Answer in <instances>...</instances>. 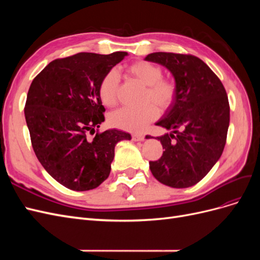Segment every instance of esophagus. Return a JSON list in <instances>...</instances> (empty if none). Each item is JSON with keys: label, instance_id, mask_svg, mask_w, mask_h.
<instances>
[{"label": "esophagus", "instance_id": "esophagus-1", "mask_svg": "<svg viewBox=\"0 0 260 260\" xmlns=\"http://www.w3.org/2000/svg\"><path fill=\"white\" fill-rule=\"evenodd\" d=\"M132 140L136 141V142H141V141H144V136L141 135H133Z\"/></svg>", "mask_w": 260, "mask_h": 260}]
</instances>
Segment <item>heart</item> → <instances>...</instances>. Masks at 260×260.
Segmentation results:
<instances>
[{
    "mask_svg": "<svg viewBox=\"0 0 260 260\" xmlns=\"http://www.w3.org/2000/svg\"><path fill=\"white\" fill-rule=\"evenodd\" d=\"M127 73L143 85L147 86L146 101L153 102L160 108H167L174 101L177 86L174 81L162 79L161 68L145 60L132 62L127 68ZM119 76L115 70L108 72L100 82L99 95L105 106H113L117 102ZM158 117L157 108L149 104L142 108L121 107L109 116V121L116 128L131 132H142L147 125Z\"/></svg>",
    "mask_w": 260,
    "mask_h": 260,
    "instance_id": "b5f03b06",
    "label": "heart"
}]
</instances>
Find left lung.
I'll return each instance as SVG.
<instances>
[{
  "mask_svg": "<svg viewBox=\"0 0 260 260\" xmlns=\"http://www.w3.org/2000/svg\"><path fill=\"white\" fill-rule=\"evenodd\" d=\"M145 60L167 68L177 86L174 101L155 123L172 131L156 138L165 151L158 160L149 161V169L165 185L190 187L223 152L230 121L226 92L212 70L192 55L156 52Z\"/></svg>",
  "mask_w": 260,
  "mask_h": 260,
  "instance_id": "1",
  "label": "left lung"
}]
</instances>
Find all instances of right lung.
<instances>
[{"label": "right lung", "instance_id": "right-lung-1", "mask_svg": "<svg viewBox=\"0 0 260 260\" xmlns=\"http://www.w3.org/2000/svg\"><path fill=\"white\" fill-rule=\"evenodd\" d=\"M125 56L78 53L55 59L30 85L25 117L34 151L48 174L70 190L88 191L104 182L116 144L131 140L117 129L90 137L105 120L100 82Z\"/></svg>", "mask_w": 260, "mask_h": 260}]
</instances>
